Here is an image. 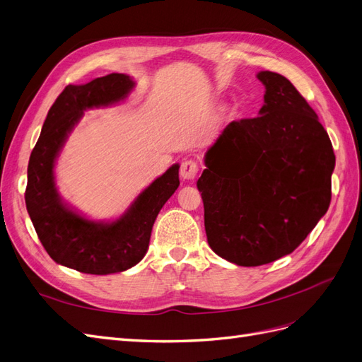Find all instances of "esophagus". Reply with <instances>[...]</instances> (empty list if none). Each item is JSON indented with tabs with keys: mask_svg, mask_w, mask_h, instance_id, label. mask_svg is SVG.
<instances>
[{
	"mask_svg": "<svg viewBox=\"0 0 362 362\" xmlns=\"http://www.w3.org/2000/svg\"><path fill=\"white\" fill-rule=\"evenodd\" d=\"M198 170H199V168L194 160H185L181 163L180 173H181L182 180H193L196 175H198Z\"/></svg>",
	"mask_w": 362,
	"mask_h": 362,
	"instance_id": "esophagus-1",
	"label": "esophagus"
}]
</instances>
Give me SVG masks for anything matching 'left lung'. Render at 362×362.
<instances>
[{"label":"left lung","instance_id":"8db88e82","mask_svg":"<svg viewBox=\"0 0 362 362\" xmlns=\"http://www.w3.org/2000/svg\"><path fill=\"white\" fill-rule=\"evenodd\" d=\"M264 105L234 120L205 152L198 189L218 257L255 267L288 255L331 204L335 156L315 112L276 72L261 71Z\"/></svg>","mask_w":362,"mask_h":362}]
</instances>
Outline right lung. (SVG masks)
Segmentation results:
<instances>
[{"label": "right lung", "mask_w": 362, "mask_h": 362, "mask_svg": "<svg viewBox=\"0 0 362 362\" xmlns=\"http://www.w3.org/2000/svg\"><path fill=\"white\" fill-rule=\"evenodd\" d=\"M134 86L125 74L69 84L43 122L28 161L25 205L40 243L57 264L90 275H110L136 266L149 247L160 210L178 189L180 164H173L112 222L90 221L59 194L54 166L84 112L124 101Z\"/></svg>", "instance_id": "1"}]
</instances>
